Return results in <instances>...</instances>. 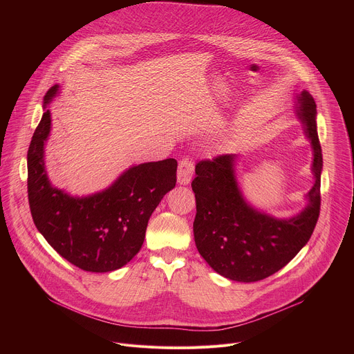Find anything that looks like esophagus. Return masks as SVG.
<instances>
[{
  "instance_id": "esophagus-1",
  "label": "esophagus",
  "mask_w": 354,
  "mask_h": 354,
  "mask_svg": "<svg viewBox=\"0 0 354 354\" xmlns=\"http://www.w3.org/2000/svg\"><path fill=\"white\" fill-rule=\"evenodd\" d=\"M194 174V162L192 158L185 157L179 161L178 165V182L180 185H187L192 180V176Z\"/></svg>"
}]
</instances>
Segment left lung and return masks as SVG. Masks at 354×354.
Returning a JSON list of instances; mask_svg holds the SVG:
<instances>
[{
	"label": "left lung",
	"mask_w": 354,
	"mask_h": 354,
	"mask_svg": "<svg viewBox=\"0 0 354 354\" xmlns=\"http://www.w3.org/2000/svg\"><path fill=\"white\" fill-rule=\"evenodd\" d=\"M298 104V116L314 148L315 183L308 193V206L297 217L276 220L252 209L238 189L232 154L196 164L192 182L196 197L194 242L205 261L230 280L252 283L274 274L308 242L317 225L322 171L317 104L307 91L301 92Z\"/></svg>",
	"instance_id": "8db88e82"
}]
</instances>
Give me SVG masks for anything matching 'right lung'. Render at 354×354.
<instances>
[{
  "label": "right lung",
  "mask_w": 354,
  "mask_h": 354,
  "mask_svg": "<svg viewBox=\"0 0 354 354\" xmlns=\"http://www.w3.org/2000/svg\"><path fill=\"white\" fill-rule=\"evenodd\" d=\"M59 86L44 95V106ZM50 133L44 111L28 149V198L33 223L52 248L74 266L95 273L120 269L140 250L148 220L176 185L174 158L126 171L109 189L71 197L50 185L43 145Z\"/></svg>",
  "instance_id": "add662e5"
}]
</instances>
